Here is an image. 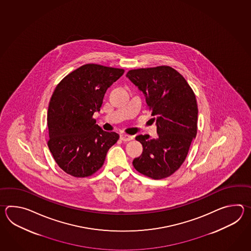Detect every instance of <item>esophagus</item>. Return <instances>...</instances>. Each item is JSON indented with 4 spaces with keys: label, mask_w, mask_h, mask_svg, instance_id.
<instances>
[{
    "label": "esophagus",
    "mask_w": 251,
    "mask_h": 251,
    "mask_svg": "<svg viewBox=\"0 0 251 251\" xmlns=\"http://www.w3.org/2000/svg\"><path fill=\"white\" fill-rule=\"evenodd\" d=\"M120 139L124 141V142H128V141L133 140V136L128 135V134H126V133H122V134H120Z\"/></svg>",
    "instance_id": "obj_1"
}]
</instances>
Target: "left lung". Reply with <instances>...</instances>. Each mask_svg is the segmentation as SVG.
<instances>
[{
  "label": "left lung",
  "mask_w": 251,
  "mask_h": 251,
  "mask_svg": "<svg viewBox=\"0 0 251 251\" xmlns=\"http://www.w3.org/2000/svg\"><path fill=\"white\" fill-rule=\"evenodd\" d=\"M126 77L144 92L151 116L156 118L159 135L157 139L150 138L149 134L135 137L144 151L133 160V167L151 178H165L180 168L197 136L196 95L185 78L171 66L130 70Z\"/></svg>",
  "instance_id": "1"
}]
</instances>
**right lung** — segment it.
Segmentation results:
<instances>
[{"instance_id": "obj_1", "label": "right lung", "mask_w": 251, "mask_h": 251, "mask_svg": "<svg viewBox=\"0 0 251 251\" xmlns=\"http://www.w3.org/2000/svg\"><path fill=\"white\" fill-rule=\"evenodd\" d=\"M124 73L119 68L84 64L55 87L48 106V145L65 173L75 177L93 175L118 142V133L103 131L93 114L101 107L107 88Z\"/></svg>"}]
</instances>
